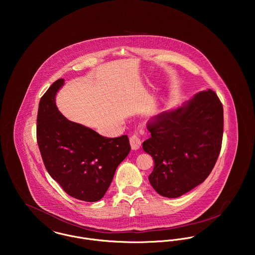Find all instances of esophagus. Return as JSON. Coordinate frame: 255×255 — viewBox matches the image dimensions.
Here are the masks:
<instances>
[{
    "mask_svg": "<svg viewBox=\"0 0 255 255\" xmlns=\"http://www.w3.org/2000/svg\"><path fill=\"white\" fill-rule=\"evenodd\" d=\"M129 143H130V146H131V149H132V150H137V149L140 147V145H141V140H140V138L138 137V135L133 134V135H131L130 138H129Z\"/></svg>",
    "mask_w": 255,
    "mask_h": 255,
    "instance_id": "esophagus-1",
    "label": "esophagus"
}]
</instances>
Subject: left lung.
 <instances>
[{
    "instance_id": "1",
    "label": "left lung",
    "mask_w": 255,
    "mask_h": 255,
    "mask_svg": "<svg viewBox=\"0 0 255 255\" xmlns=\"http://www.w3.org/2000/svg\"><path fill=\"white\" fill-rule=\"evenodd\" d=\"M223 124V106L207 89L147 126L151 136L142 147L154 161L148 179L160 195L180 197L206 180L218 159Z\"/></svg>"
}]
</instances>
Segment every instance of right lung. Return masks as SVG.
<instances>
[{
	"label": "right lung",
	"mask_w": 255,
	"mask_h": 255,
	"mask_svg": "<svg viewBox=\"0 0 255 255\" xmlns=\"http://www.w3.org/2000/svg\"><path fill=\"white\" fill-rule=\"evenodd\" d=\"M65 79L55 81L39 102L37 142L50 176L71 196L86 202L100 200L118 166L130 151L127 135L108 138L69 121L56 105Z\"/></svg>",
	"instance_id": "add662e5"
}]
</instances>
